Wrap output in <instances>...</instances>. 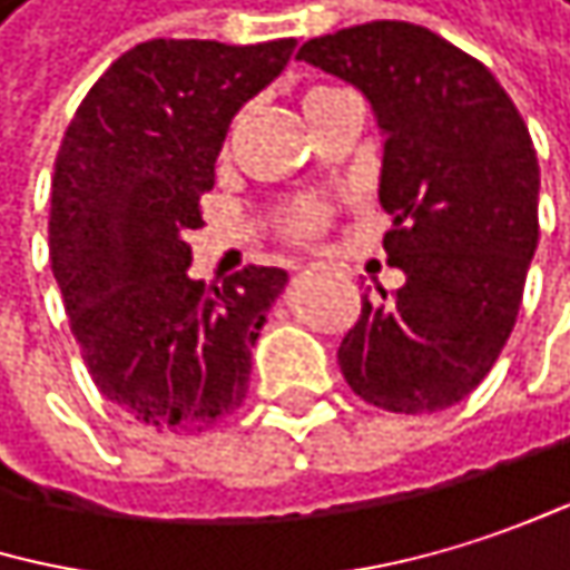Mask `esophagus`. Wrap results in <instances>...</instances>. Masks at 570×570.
<instances>
[{
	"label": "esophagus",
	"instance_id": "esophagus-1",
	"mask_svg": "<svg viewBox=\"0 0 570 570\" xmlns=\"http://www.w3.org/2000/svg\"><path fill=\"white\" fill-rule=\"evenodd\" d=\"M307 273H314V269H321V263H311V266H304Z\"/></svg>",
	"mask_w": 570,
	"mask_h": 570
}]
</instances>
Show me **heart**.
Returning a JSON list of instances; mask_svg holds the SVG:
<instances>
[{
    "label": "heart",
    "instance_id": "1",
    "mask_svg": "<svg viewBox=\"0 0 570 570\" xmlns=\"http://www.w3.org/2000/svg\"><path fill=\"white\" fill-rule=\"evenodd\" d=\"M324 92H331V89H327V86H314V89L304 96V106L314 102V99L324 96ZM321 226H324V209H321V203H314V199L297 203V206L291 209V216H287V229H291L294 236H314Z\"/></svg>",
    "mask_w": 570,
    "mask_h": 570
}]
</instances>
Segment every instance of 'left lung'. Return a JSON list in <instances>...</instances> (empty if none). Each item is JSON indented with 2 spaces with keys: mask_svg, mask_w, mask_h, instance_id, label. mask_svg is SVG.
Instances as JSON below:
<instances>
[{
  "mask_svg": "<svg viewBox=\"0 0 570 570\" xmlns=\"http://www.w3.org/2000/svg\"><path fill=\"white\" fill-rule=\"evenodd\" d=\"M297 59L364 92L384 136V249L404 287L364 297L337 361L357 397L394 414L464 401L508 344L538 249L541 169L501 82L411 22H367L301 46Z\"/></svg>",
  "mask_w": 570,
  "mask_h": 570,
  "instance_id": "1",
  "label": "left lung"
}]
</instances>
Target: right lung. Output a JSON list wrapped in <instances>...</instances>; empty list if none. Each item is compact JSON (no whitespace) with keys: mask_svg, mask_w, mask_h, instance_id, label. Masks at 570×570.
<instances>
[{"mask_svg":"<svg viewBox=\"0 0 570 570\" xmlns=\"http://www.w3.org/2000/svg\"><path fill=\"white\" fill-rule=\"evenodd\" d=\"M294 39H149L79 102L52 176L49 259L72 337L106 401L156 431H206L249 387V347L287 269L223 287L189 276L186 233L233 116L294 56Z\"/></svg>","mask_w":570,"mask_h":570,"instance_id":"1","label":"right lung"}]
</instances>
